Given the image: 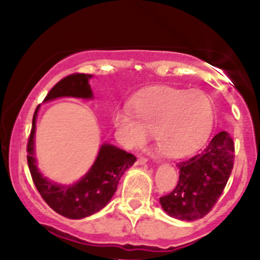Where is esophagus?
<instances>
[{
	"label": "esophagus",
	"instance_id": "1",
	"mask_svg": "<svg viewBox=\"0 0 260 260\" xmlns=\"http://www.w3.org/2000/svg\"><path fill=\"white\" fill-rule=\"evenodd\" d=\"M148 162V159L144 156H139L138 160H137V165H145Z\"/></svg>",
	"mask_w": 260,
	"mask_h": 260
}]
</instances>
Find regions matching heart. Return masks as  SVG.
<instances>
[{
	"label": "heart",
	"mask_w": 260,
	"mask_h": 260,
	"mask_svg": "<svg viewBox=\"0 0 260 260\" xmlns=\"http://www.w3.org/2000/svg\"><path fill=\"white\" fill-rule=\"evenodd\" d=\"M132 110L121 106L112 121L128 147H142L154 133L157 148L178 157L198 149L213 129L214 107L201 90L156 88L132 100Z\"/></svg>",
	"instance_id": "heart-1"
}]
</instances>
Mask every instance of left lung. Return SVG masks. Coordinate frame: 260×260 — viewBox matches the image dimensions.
Masks as SVG:
<instances>
[{
    "mask_svg": "<svg viewBox=\"0 0 260 260\" xmlns=\"http://www.w3.org/2000/svg\"><path fill=\"white\" fill-rule=\"evenodd\" d=\"M232 137L222 131L199 153L178 164L180 180L168 196L160 198L168 215L194 221L210 211L228 183L235 159Z\"/></svg>",
    "mask_w": 260,
    "mask_h": 260,
    "instance_id": "1",
    "label": "left lung"
}]
</instances>
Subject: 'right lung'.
<instances>
[{
  "label": "right lung",
  "instance_id": "obj_1",
  "mask_svg": "<svg viewBox=\"0 0 260 260\" xmlns=\"http://www.w3.org/2000/svg\"><path fill=\"white\" fill-rule=\"evenodd\" d=\"M91 78V74L80 73L66 77L50 90L44 103L59 98L94 99L89 84ZM39 109L40 105L37 107L32 117L31 133L26 150L28 166L35 187L50 208L68 219L80 220L99 213L111 201L121 177L136 162L137 157L110 143H103L90 169L78 181L71 184H61L49 180L40 172L35 157V132Z\"/></svg>",
  "mask_w": 260,
  "mask_h": 260
}]
</instances>
